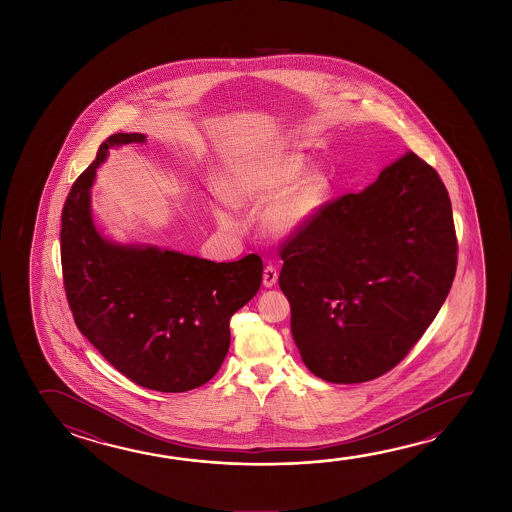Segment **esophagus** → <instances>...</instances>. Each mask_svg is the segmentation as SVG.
Listing matches in <instances>:
<instances>
[{
  "instance_id": "obj_1",
  "label": "esophagus",
  "mask_w": 512,
  "mask_h": 512,
  "mask_svg": "<svg viewBox=\"0 0 512 512\" xmlns=\"http://www.w3.org/2000/svg\"><path fill=\"white\" fill-rule=\"evenodd\" d=\"M277 280V268H273V266H266V269H264V275H262V284L266 285V287H273V285L277 284Z\"/></svg>"
}]
</instances>
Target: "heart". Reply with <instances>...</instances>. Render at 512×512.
Listing matches in <instances>:
<instances>
[{
	"label": "heart",
	"instance_id": "heart-1",
	"mask_svg": "<svg viewBox=\"0 0 512 512\" xmlns=\"http://www.w3.org/2000/svg\"><path fill=\"white\" fill-rule=\"evenodd\" d=\"M302 171L303 162L294 155L248 160L227 182L228 202L235 207H269V232L280 237L296 234L314 218L328 193L327 176L319 171L300 176ZM216 216L221 225H232L225 210Z\"/></svg>",
	"mask_w": 512,
	"mask_h": 512
}]
</instances>
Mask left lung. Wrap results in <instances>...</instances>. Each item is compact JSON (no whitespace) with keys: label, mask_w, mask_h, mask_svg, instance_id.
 Segmentation results:
<instances>
[{"label":"left lung","mask_w":512,"mask_h":512,"mask_svg":"<svg viewBox=\"0 0 512 512\" xmlns=\"http://www.w3.org/2000/svg\"><path fill=\"white\" fill-rule=\"evenodd\" d=\"M280 257L278 284L305 366L332 384L368 382L405 359L450 293V196L409 151L361 193L321 205Z\"/></svg>","instance_id":"1"}]
</instances>
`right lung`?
<instances>
[{"label":"right lung","mask_w":512,"mask_h":512,"mask_svg":"<svg viewBox=\"0 0 512 512\" xmlns=\"http://www.w3.org/2000/svg\"><path fill=\"white\" fill-rule=\"evenodd\" d=\"M114 134L76 178L62 209L60 260L76 327L137 386L184 393L218 373L230 346V318L262 282L255 253L212 262L144 244H119L94 227L91 187L109 148L144 143Z\"/></svg>","instance_id":"obj_1"}]
</instances>
